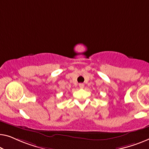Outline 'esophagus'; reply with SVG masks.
<instances>
[{
    "label": "esophagus",
    "instance_id": "obj_1",
    "mask_svg": "<svg viewBox=\"0 0 149 149\" xmlns=\"http://www.w3.org/2000/svg\"><path fill=\"white\" fill-rule=\"evenodd\" d=\"M79 87L80 88H84V84H79Z\"/></svg>",
    "mask_w": 149,
    "mask_h": 149
}]
</instances>
